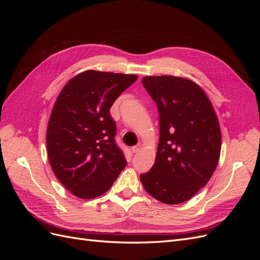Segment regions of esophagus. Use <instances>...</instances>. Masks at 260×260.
<instances>
[{
	"label": "esophagus",
	"instance_id": "obj_1",
	"mask_svg": "<svg viewBox=\"0 0 260 260\" xmlns=\"http://www.w3.org/2000/svg\"><path fill=\"white\" fill-rule=\"evenodd\" d=\"M141 147H142V145H141V143H138L137 145H135V146H132V152L133 153H138V152H140V149H141Z\"/></svg>",
	"mask_w": 260,
	"mask_h": 260
}]
</instances>
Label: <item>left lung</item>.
Wrapping results in <instances>:
<instances>
[{"instance_id":"obj_1","label":"left lung","mask_w":260,"mask_h":260,"mask_svg":"<svg viewBox=\"0 0 260 260\" xmlns=\"http://www.w3.org/2000/svg\"><path fill=\"white\" fill-rule=\"evenodd\" d=\"M143 86L159 113V142L153 167L140 176L145 191L168 205L204 187L217 167L221 131L206 93L181 77H144Z\"/></svg>"}]
</instances>
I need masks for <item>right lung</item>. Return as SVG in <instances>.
I'll return each instance as SVG.
<instances>
[{
    "label": "right lung",
    "mask_w": 260,
    "mask_h": 260,
    "mask_svg": "<svg viewBox=\"0 0 260 260\" xmlns=\"http://www.w3.org/2000/svg\"><path fill=\"white\" fill-rule=\"evenodd\" d=\"M137 79L86 70L70 79L55 102L46 130L48 157L59 182L78 198L104 194L127 166L109 109Z\"/></svg>",
    "instance_id": "1"
}]
</instances>
